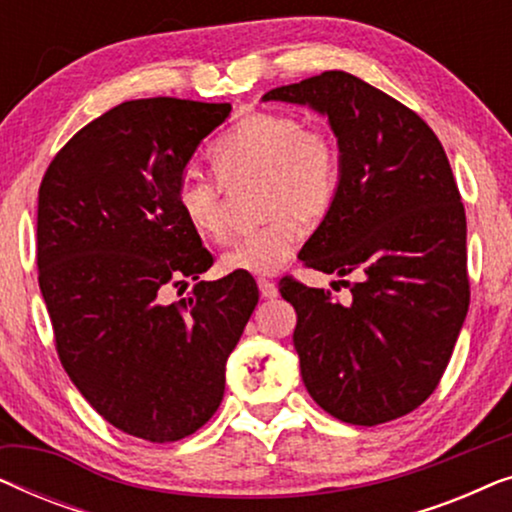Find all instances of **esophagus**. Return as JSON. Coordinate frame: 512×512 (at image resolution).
I'll return each mask as SVG.
<instances>
[{
	"label": "esophagus",
	"instance_id": "34e87169",
	"mask_svg": "<svg viewBox=\"0 0 512 512\" xmlns=\"http://www.w3.org/2000/svg\"><path fill=\"white\" fill-rule=\"evenodd\" d=\"M258 291H261V298H265V300H272L279 296L277 284L270 282V279H258Z\"/></svg>",
	"mask_w": 512,
	"mask_h": 512
}]
</instances>
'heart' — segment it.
Returning a JSON list of instances; mask_svg holds the SVG:
<instances>
[{"instance_id": "heart-1", "label": "heart", "mask_w": 512, "mask_h": 512, "mask_svg": "<svg viewBox=\"0 0 512 512\" xmlns=\"http://www.w3.org/2000/svg\"><path fill=\"white\" fill-rule=\"evenodd\" d=\"M212 163L228 186L263 181V212L270 221L244 235L221 256L226 272L268 277L291 261L305 237V223L331 212L340 193V151L324 128L289 114H251L212 149ZM223 181L186 170L177 181L184 221L207 240L228 237Z\"/></svg>"}]
</instances>
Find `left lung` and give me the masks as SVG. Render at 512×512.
Listing matches in <instances>:
<instances>
[{"mask_svg": "<svg viewBox=\"0 0 512 512\" xmlns=\"http://www.w3.org/2000/svg\"><path fill=\"white\" fill-rule=\"evenodd\" d=\"M263 102L328 118L340 193L300 249L307 268L347 277L352 303L293 279V347L310 396L347 424L408 415L438 387L468 312L466 212L450 160L415 111L347 72L272 88Z\"/></svg>", "mask_w": 512, "mask_h": 512, "instance_id": "left-lung-1", "label": "left lung"}]
</instances>
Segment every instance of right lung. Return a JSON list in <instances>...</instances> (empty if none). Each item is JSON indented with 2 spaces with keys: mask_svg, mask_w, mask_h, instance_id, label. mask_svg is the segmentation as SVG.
Masks as SVG:
<instances>
[{
  "mask_svg": "<svg viewBox=\"0 0 512 512\" xmlns=\"http://www.w3.org/2000/svg\"><path fill=\"white\" fill-rule=\"evenodd\" d=\"M230 104L132 100L76 132L39 188V289L55 347L111 426L151 443L219 410L226 361L258 303L249 275L200 282L214 258L177 207V181ZM193 278L191 299L165 304Z\"/></svg>",
  "mask_w": 512,
  "mask_h": 512,
  "instance_id": "1",
  "label": "right lung"
}]
</instances>
